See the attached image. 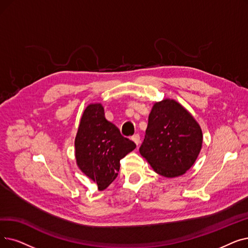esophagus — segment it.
I'll return each mask as SVG.
<instances>
[{
	"label": "esophagus",
	"instance_id": "esophagus-1",
	"mask_svg": "<svg viewBox=\"0 0 248 248\" xmlns=\"http://www.w3.org/2000/svg\"><path fill=\"white\" fill-rule=\"evenodd\" d=\"M132 140L136 143V145L138 146L140 144V142H141V138H140V135L139 134H136L132 137Z\"/></svg>",
	"mask_w": 248,
	"mask_h": 248
}]
</instances>
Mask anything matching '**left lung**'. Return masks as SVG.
<instances>
[{
  "instance_id": "obj_1",
  "label": "left lung",
  "mask_w": 248,
  "mask_h": 248,
  "mask_svg": "<svg viewBox=\"0 0 248 248\" xmlns=\"http://www.w3.org/2000/svg\"><path fill=\"white\" fill-rule=\"evenodd\" d=\"M202 144L199 124L178 102L164 99L154 104L140 153L158 174L176 177L197 160Z\"/></svg>"
}]
</instances>
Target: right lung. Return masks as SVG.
<instances>
[{"label":"right lung","instance_id":"obj_1","mask_svg":"<svg viewBox=\"0 0 248 248\" xmlns=\"http://www.w3.org/2000/svg\"><path fill=\"white\" fill-rule=\"evenodd\" d=\"M79 168L105 189L116 178L121 160L136 148L130 139L105 118L100 103L90 104L85 109L75 140Z\"/></svg>","mask_w":248,"mask_h":248}]
</instances>
